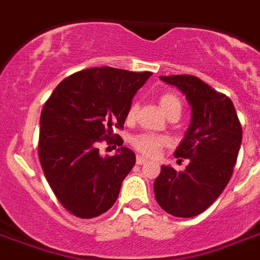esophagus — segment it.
I'll use <instances>...</instances> for the list:
<instances>
[{
  "instance_id": "34e87169",
  "label": "esophagus",
  "mask_w": 260,
  "mask_h": 260,
  "mask_svg": "<svg viewBox=\"0 0 260 260\" xmlns=\"http://www.w3.org/2000/svg\"><path fill=\"white\" fill-rule=\"evenodd\" d=\"M147 162H148V159L143 158V156H140V155H139L138 158H136V163H138V165H144V163H147Z\"/></svg>"
}]
</instances>
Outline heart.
I'll list each match as a JSON object with an SVG mask.
<instances>
[{
    "label": "heart",
    "mask_w": 260,
    "mask_h": 260,
    "mask_svg": "<svg viewBox=\"0 0 260 260\" xmlns=\"http://www.w3.org/2000/svg\"><path fill=\"white\" fill-rule=\"evenodd\" d=\"M159 105L162 108V110L169 116L173 112H181V101L177 95H174L171 93H163L159 97ZM138 112V104L134 102L128 109V114L126 117L128 120H134ZM132 144L138 151H140L142 154L147 155V156H156L159 154L160 148L169 144V139L166 136H158V135L152 134H143L139 135L136 138H134Z\"/></svg>",
    "instance_id": "b5f03b06"
}]
</instances>
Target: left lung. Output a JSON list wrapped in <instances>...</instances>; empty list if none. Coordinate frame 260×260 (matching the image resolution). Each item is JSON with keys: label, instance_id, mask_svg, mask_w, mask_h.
<instances>
[{"label": "left lung", "instance_id": "1", "mask_svg": "<svg viewBox=\"0 0 260 260\" xmlns=\"http://www.w3.org/2000/svg\"><path fill=\"white\" fill-rule=\"evenodd\" d=\"M181 90L191 108L190 125L174 152L190 159L185 171L163 165L155 198L175 217H194L213 204L231 179L242 144V125L230 98L193 75L159 77Z\"/></svg>", "mask_w": 260, "mask_h": 260}]
</instances>
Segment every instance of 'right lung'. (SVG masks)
Wrapping results in <instances>:
<instances>
[{"label": "right lung", "instance_id": "right-lung-1", "mask_svg": "<svg viewBox=\"0 0 260 260\" xmlns=\"http://www.w3.org/2000/svg\"><path fill=\"white\" fill-rule=\"evenodd\" d=\"M151 75L113 67L87 69L63 79L44 104L40 165L56 198L77 217H97L117 200L136 156L121 147L113 156L102 158L98 142L110 143L113 126L124 125L132 98Z\"/></svg>", "mask_w": 260, "mask_h": 260}]
</instances>
